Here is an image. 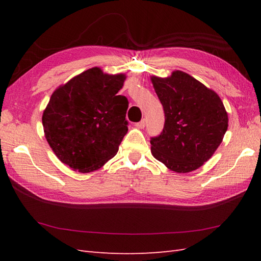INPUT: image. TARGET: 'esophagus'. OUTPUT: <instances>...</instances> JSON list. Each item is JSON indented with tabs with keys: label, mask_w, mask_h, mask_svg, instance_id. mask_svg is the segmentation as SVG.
<instances>
[{
	"label": "esophagus",
	"mask_w": 261,
	"mask_h": 261,
	"mask_svg": "<svg viewBox=\"0 0 261 261\" xmlns=\"http://www.w3.org/2000/svg\"><path fill=\"white\" fill-rule=\"evenodd\" d=\"M136 126L139 127V129H143V127L146 126V120L142 119L140 122H137L136 123Z\"/></svg>",
	"instance_id": "34e87169"
}]
</instances>
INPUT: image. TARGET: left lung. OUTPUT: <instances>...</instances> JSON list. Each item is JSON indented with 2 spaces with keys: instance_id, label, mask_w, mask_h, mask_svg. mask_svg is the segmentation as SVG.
I'll use <instances>...</instances> for the list:
<instances>
[{
  "instance_id": "obj_1",
  "label": "left lung",
  "mask_w": 261,
  "mask_h": 261,
  "mask_svg": "<svg viewBox=\"0 0 261 261\" xmlns=\"http://www.w3.org/2000/svg\"><path fill=\"white\" fill-rule=\"evenodd\" d=\"M165 112L162 134L150 139L152 156L176 173H190L212 157L228 130L218 94L184 71L151 77Z\"/></svg>"
}]
</instances>
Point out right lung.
Listing matches in <instances>:
<instances>
[{"label": "right lung", "instance_id": "add662e5", "mask_svg": "<svg viewBox=\"0 0 261 261\" xmlns=\"http://www.w3.org/2000/svg\"><path fill=\"white\" fill-rule=\"evenodd\" d=\"M125 76L94 67L53 93L42 115L46 139L60 162L90 173L113 158L127 132Z\"/></svg>", "mask_w": 261, "mask_h": 261}]
</instances>
